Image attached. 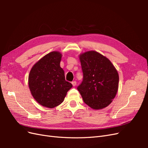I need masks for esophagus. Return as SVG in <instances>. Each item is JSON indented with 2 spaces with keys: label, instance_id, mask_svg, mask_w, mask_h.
I'll return each instance as SVG.
<instances>
[{
  "label": "esophagus",
  "instance_id": "1",
  "mask_svg": "<svg viewBox=\"0 0 148 148\" xmlns=\"http://www.w3.org/2000/svg\"><path fill=\"white\" fill-rule=\"evenodd\" d=\"M71 84H72V85H73V86H75L76 84H77V82H76L75 81H73V82H71Z\"/></svg>",
  "mask_w": 148,
  "mask_h": 148
}]
</instances>
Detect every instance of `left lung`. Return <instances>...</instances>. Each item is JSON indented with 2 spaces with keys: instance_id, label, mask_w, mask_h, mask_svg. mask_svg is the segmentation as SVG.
I'll return each mask as SVG.
<instances>
[{
  "instance_id": "left-lung-1",
  "label": "left lung",
  "mask_w": 148,
  "mask_h": 148,
  "mask_svg": "<svg viewBox=\"0 0 148 148\" xmlns=\"http://www.w3.org/2000/svg\"><path fill=\"white\" fill-rule=\"evenodd\" d=\"M83 79L77 89L86 104L95 110L108 106L119 88L117 70L109 59L95 51L79 56Z\"/></svg>"
}]
</instances>
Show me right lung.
<instances>
[{"instance_id": "add662e5", "label": "right lung", "mask_w": 148, "mask_h": 148, "mask_svg": "<svg viewBox=\"0 0 148 148\" xmlns=\"http://www.w3.org/2000/svg\"><path fill=\"white\" fill-rule=\"evenodd\" d=\"M62 54L53 51L39 59L31 68L28 86L31 95L38 104L53 108L64 101L72 84L65 81L60 64Z\"/></svg>"}]
</instances>
